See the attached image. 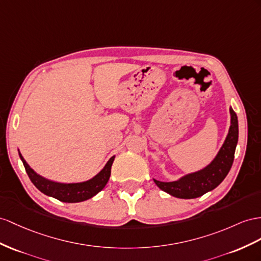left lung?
I'll return each instance as SVG.
<instances>
[{
  "label": "left lung",
  "mask_w": 261,
  "mask_h": 261,
  "mask_svg": "<svg viewBox=\"0 0 261 261\" xmlns=\"http://www.w3.org/2000/svg\"><path fill=\"white\" fill-rule=\"evenodd\" d=\"M230 117L231 124L228 136L214 161L205 169L192 173L175 182H160L154 179L159 189L177 198L190 199L202 196L205 193L217 188L231 168L238 142V119L231 108Z\"/></svg>",
  "instance_id": "8db88e82"
}]
</instances>
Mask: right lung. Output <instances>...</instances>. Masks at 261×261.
Masks as SVG:
<instances>
[{
  "label": "right lung",
  "instance_id": "obj_1",
  "mask_svg": "<svg viewBox=\"0 0 261 261\" xmlns=\"http://www.w3.org/2000/svg\"><path fill=\"white\" fill-rule=\"evenodd\" d=\"M18 154L22 160L26 173H28L32 183L42 193H44V194L54 197L65 203L83 202V200L95 196L97 193L101 191L109 181L111 165L113 163V160H115V156H112L108 161V163L106 164L105 168L100 171L95 177L89 179V181H86L83 183L64 184L48 181V179L39 176L37 173H35L30 168V165L26 163L21 153H18Z\"/></svg>",
  "mask_w": 261,
  "mask_h": 261
}]
</instances>
